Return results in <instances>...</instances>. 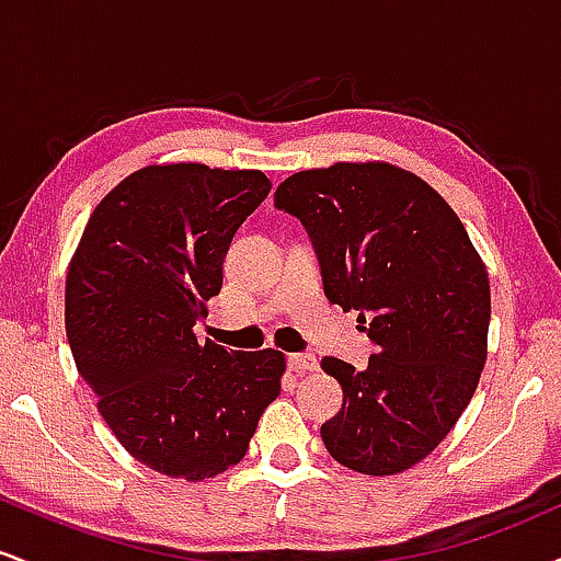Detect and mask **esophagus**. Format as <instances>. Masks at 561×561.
I'll use <instances>...</instances> for the list:
<instances>
[{"label": "esophagus", "mask_w": 561, "mask_h": 561, "mask_svg": "<svg viewBox=\"0 0 561 561\" xmlns=\"http://www.w3.org/2000/svg\"><path fill=\"white\" fill-rule=\"evenodd\" d=\"M287 366L295 375H308V371L317 369V356H311V353H293L287 358Z\"/></svg>", "instance_id": "obj_1"}]
</instances>
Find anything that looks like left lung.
I'll use <instances>...</instances> for the list:
<instances>
[{
    "instance_id": "obj_1",
    "label": "left lung",
    "mask_w": 561,
    "mask_h": 561,
    "mask_svg": "<svg viewBox=\"0 0 561 561\" xmlns=\"http://www.w3.org/2000/svg\"><path fill=\"white\" fill-rule=\"evenodd\" d=\"M274 205L300 218L324 293L358 311L369 366L321 358L343 409L321 424L334 461L362 474L405 472L433 454L472 401L488 356L491 285L454 208L390 163L298 171Z\"/></svg>"
}]
</instances>
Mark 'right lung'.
Wrapping results in <instances>:
<instances>
[{"label":"right lung","instance_id":"add662e5","mask_svg":"<svg viewBox=\"0 0 561 561\" xmlns=\"http://www.w3.org/2000/svg\"><path fill=\"white\" fill-rule=\"evenodd\" d=\"M263 171L145 165L89 216L66 279V332L96 409L134 459L169 478L240 465L279 396L285 353L197 343L224 255L266 199Z\"/></svg>","mask_w":561,"mask_h":561}]
</instances>
